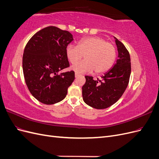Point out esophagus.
<instances>
[{
	"mask_svg": "<svg viewBox=\"0 0 159 159\" xmlns=\"http://www.w3.org/2000/svg\"><path fill=\"white\" fill-rule=\"evenodd\" d=\"M75 78H78V76H80V74H78V73H75Z\"/></svg>",
	"mask_w": 159,
	"mask_h": 159,
	"instance_id": "34e87169",
	"label": "esophagus"
}]
</instances>
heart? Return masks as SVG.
I'll return each instance as SVG.
<instances>
[{
  "label": "heart",
  "instance_id": "heart-1",
  "mask_svg": "<svg viewBox=\"0 0 159 159\" xmlns=\"http://www.w3.org/2000/svg\"><path fill=\"white\" fill-rule=\"evenodd\" d=\"M66 52L72 64L77 63L84 55L85 60L72 66L76 73H88L93 70L97 74L111 68L117 54L115 45L99 36L84 38L79 41L78 46L69 44Z\"/></svg>",
  "mask_w": 159,
  "mask_h": 159
}]
</instances>
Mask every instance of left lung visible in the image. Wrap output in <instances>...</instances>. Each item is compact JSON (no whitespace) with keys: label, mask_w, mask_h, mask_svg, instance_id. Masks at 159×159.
Masks as SVG:
<instances>
[{"label":"left lung","mask_w":159,"mask_h":159,"mask_svg":"<svg viewBox=\"0 0 159 159\" xmlns=\"http://www.w3.org/2000/svg\"><path fill=\"white\" fill-rule=\"evenodd\" d=\"M118 59L112 69L100 80L85 76L82 86L83 99L86 104L95 109L107 108L116 103L123 95L129 84L131 66L129 52L123 43L115 38Z\"/></svg>","instance_id":"8db88e82"}]
</instances>
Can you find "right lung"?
I'll use <instances>...</instances> for the list:
<instances>
[{
	"label": "right lung",
	"instance_id": "right-lung-1",
	"mask_svg": "<svg viewBox=\"0 0 159 159\" xmlns=\"http://www.w3.org/2000/svg\"><path fill=\"white\" fill-rule=\"evenodd\" d=\"M73 40L70 32L52 26L36 32L25 46V82L31 94L42 103L52 105L63 100L75 79L73 70L58 74L70 67L66 50Z\"/></svg>",
	"mask_w": 159,
	"mask_h": 159
}]
</instances>
